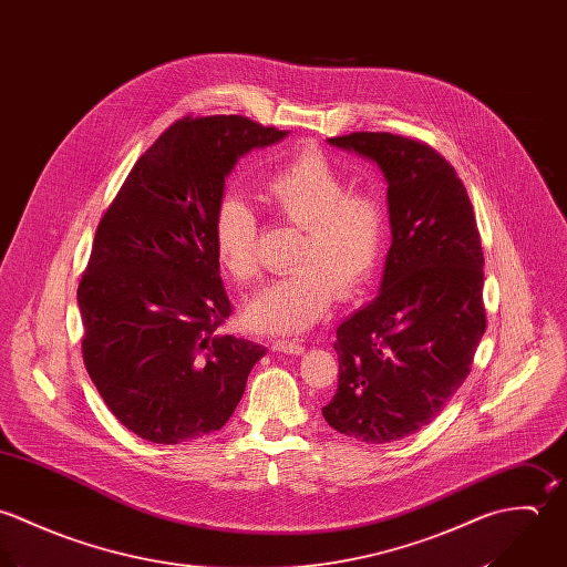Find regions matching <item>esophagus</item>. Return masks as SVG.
<instances>
[{
    "label": "esophagus",
    "instance_id": "34e87169",
    "mask_svg": "<svg viewBox=\"0 0 567 567\" xmlns=\"http://www.w3.org/2000/svg\"><path fill=\"white\" fill-rule=\"evenodd\" d=\"M274 348L276 350H280V352H291V354H300V352H305V346L300 343V341L296 340H276L274 341Z\"/></svg>",
    "mask_w": 567,
    "mask_h": 567
}]
</instances>
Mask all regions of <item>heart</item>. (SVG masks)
Returning a JSON list of instances; mask_svg holds the SVG:
<instances>
[{
	"instance_id": "b5f03b06",
	"label": "heart",
	"mask_w": 567,
	"mask_h": 567,
	"mask_svg": "<svg viewBox=\"0 0 567 567\" xmlns=\"http://www.w3.org/2000/svg\"><path fill=\"white\" fill-rule=\"evenodd\" d=\"M348 182L320 148H302L280 162L265 182L276 217L302 227L296 269L256 293L245 320L262 333H298L313 327L340 298L357 293L377 271L388 240V206L372 190H346ZM258 217L238 195L215 210V243L227 274L249 285L258 278Z\"/></svg>"
}]
</instances>
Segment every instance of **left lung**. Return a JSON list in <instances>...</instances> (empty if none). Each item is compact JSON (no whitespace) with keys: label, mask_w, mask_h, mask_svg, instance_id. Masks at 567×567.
Here are the masks:
<instances>
[{"label":"left lung","mask_w":567,"mask_h":567,"mask_svg":"<svg viewBox=\"0 0 567 567\" xmlns=\"http://www.w3.org/2000/svg\"><path fill=\"white\" fill-rule=\"evenodd\" d=\"M329 142L379 164L392 245L379 296L338 329V392L322 414L383 445L432 423L471 372L486 329L482 240L462 179L430 144L383 131Z\"/></svg>","instance_id":"obj_1"}]
</instances>
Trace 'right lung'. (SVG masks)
Segmentation results:
<instances>
[{"label": "right lung", "instance_id": "add662e5", "mask_svg": "<svg viewBox=\"0 0 567 567\" xmlns=\"http://www.w3.org/2000/svg\"><path fill=\"white\" fill-rule=\"evenodd\" d=\"M287 131L245 115L175 120L103 215L79 282L83 361L115 419L179 445L221 430L265 346L224 333L231 316L215 210L227 173Z\"/></svg>", "mask_w": 567, "mask_h": 567}]
</instances>
